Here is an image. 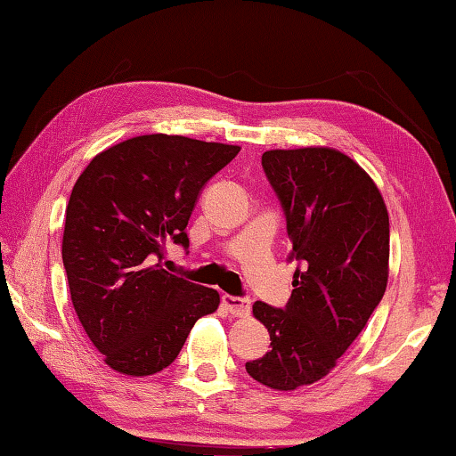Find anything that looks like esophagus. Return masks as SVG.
Masks as SVG:
<instances>
[{"mask_svg":"<svg viewBox=\"0 0 456 456\" xmlns=\"http://www.w3.org/2000/svg\"><path fill=\"white\" fill-rule=\"evenodd\" d=\"M223 305L233 316H248L249 314V300L240 298V296H223Z\"/></svg>","mask_w":456,"mask_h":456,"instance_id":"obj_1","label":"esophagus"}]
</instances>
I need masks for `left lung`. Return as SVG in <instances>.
<instances>
[{"label": "left lung", "instance_id": "left-lung-1", "mask_svg": "<svg viewBox=\"0 0 456 456\" xmlns=\"http://www.w3.org/2000/svg\"><path fill=\"white\" fill-rule=\"evenodd\" d=\"M262 166L286 215L288 259L302 267L286 308L254 305L272 349L245 370L265 387L294 392L335 370L384 298L389 216L371 176L335 148L270 150Z\"/></svg>", "mask_w": 456, "mask_h": 456}]
</instances>
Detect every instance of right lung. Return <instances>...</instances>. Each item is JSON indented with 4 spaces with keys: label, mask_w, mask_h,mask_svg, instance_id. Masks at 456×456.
Returning a JSON list of instances; mask_svg holds the SVG:
<instances>
[{
    "label": "right lung",
    "mask_w": 456,
    "mask_h": 456,
    "mask_svg": "<svg viewBox=\"0 0 456 456\" xmlns=\"http://www.w3.org/2000/svg\"><path fill=\"white\" fill-rule=\"evenodd\" d=\"M240 146L184 135L129 137L97 154L72 186L62 235L70 300L111 370L146 378L168 367L219 292L162 270L208 180Z\"/></svg>",
    "instance_id": "add662e5"
}]
</instances>
